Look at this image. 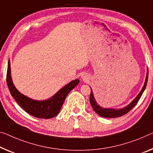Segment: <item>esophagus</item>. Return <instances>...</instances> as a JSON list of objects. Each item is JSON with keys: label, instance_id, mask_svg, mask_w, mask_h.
Wrapping results in <instances>:
<instances>
[{"label": "esophagus", "instance_id": "34e87169", "mask_svg": "<svg viewBox=\"0 0 153 153\" xmlns=\"http://www.w3.org/2000/svg\"><path fill=\"white\" fill-rule=\"evenodd\" d=\"M82 79H83V80H87L88 79V78H87V76H85V75H83V76H81Z\"/></svg>", "mask_w": 153, "mask_h": 153}]
</instances>
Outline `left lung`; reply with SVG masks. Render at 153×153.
<instances>
[{
  "label": "left lung",
  "mask_w": 153,
  "mask_h": 153,
  "mask_svg": "<svg viewBox=\"0 0 153 153\" xmlns=\"http://www.w3.org/2000/svg\"><path fill=\"white\" fill-rule=\"evenodd\" d=\"M148 77H149V72H147V74H146V81H145V83L143 87L142 90H141L139 94L137 96L135 99L133 100L132 102H131L128 106L125 107L123 109H105V108H102L100 107L97 103H96V100L94 98V95L92 93V91H91V94H90V101L91 103V107H93L94 110L96 113L99 115L101 117H120L123 115L127 114L128 111H130L133 108L137 105V103L138 102V101L140 99L141 96H142L143 92L145 90L146 87V84L148 82Z\"/></svg>",
  "instance_id": "left-lung-1"
}]
</instances>
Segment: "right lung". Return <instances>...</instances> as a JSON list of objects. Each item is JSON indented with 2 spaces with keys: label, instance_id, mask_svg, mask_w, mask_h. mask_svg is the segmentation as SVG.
I'll return each instance as SVG.
<instances>
[{
  "label": "right lung",
  "instance_id": "1",
  "mask_svg": "<svg viewBox=\"0 0 153 153\" xmlns=\"http://www.w3.org/2000/svg\"><path fill=\"white\" fill-rule=\"evenodd\" d=\"M79 83V79L70 82L58 91L55 96L47 100H35L20 93L15 88L11 76L10 62H8L7 72V84L11 96L25 111L31 116L39 118L49 119L57 116L67 95Z\"/></svg>",
  "mask_w": 153,
  "mask_h": 153
}]
</instances>
